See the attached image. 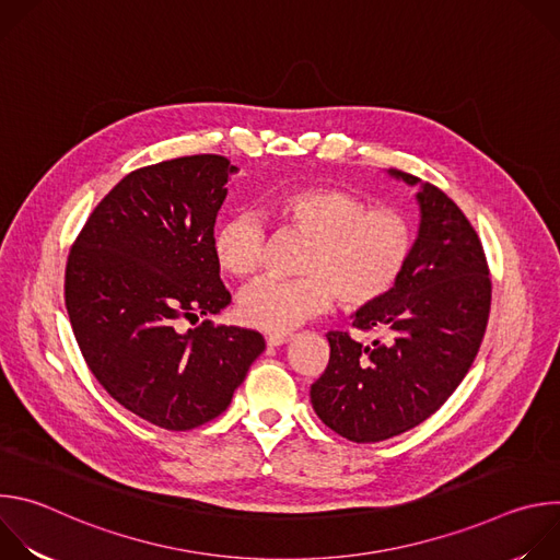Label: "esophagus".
I'll return each instance as SVG.
<instances>
[{"mask_svg": "<svg viewBox=\"0 0 560 560\" xmlns=\"http://www.w3.org/2000/svg\"><path fill=\"white\" fill-rule=\"evenodd\" d=\"M292 339V335H288V332H275V335H268V346L270 348H277V346H283V343H288Z\"/></svg>", "mask_w": 560, "mask_h": 560, "instance_id": "1", "label": "esophagus"}]
</instances>
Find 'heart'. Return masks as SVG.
<instances>
[{
	"label": "heart",
	"mask_w": 560,
	"mask_h": 560,
	"mask_svg": "<svg viewBox=\"0 0 560 560\" xmlns=\"http://www.w3.org/2000/svg\"><path fill=\"white\" fill-rule=\"evenodd\" d=\"M270 219L307 238L299 279H259L242 290L236 314L246 326L288 332L324 312L332 299L359 310L387 296L404 277L415 228L392 208H368L348 190L310 186L268 201ZM266 230L255 214H234L214 234V257L223 272L248 279L264 257Z\"/></svg>",
	"instance_id": "obj_1"
}]
</instances>
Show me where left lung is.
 <instances>
[{
  "label": "left lung",
  "instance_id": "8db88e82",
  "mask_svg": "<svg viewBox=\"0 0 560 560\" xmlns=\"http://www.w3.org/2000/svg\"><path fill=\"white\" fill-rule=\"evenodd\" d=\"M408 186L421 179L389 171ZM419 236L396 288L359 307L352 326L383 341L328 332L330 361L310 387V401L330 430L354 443L404 434L432 417L481 348L492 281L478 234L436 186L421 184Z\"/></svg>",
  "mask_w": 560,
  "mask_h": 560
}]
</instances>
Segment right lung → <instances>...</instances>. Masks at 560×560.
<instances>
[{
    "label": "right lung",
    "instance_id": "obj_1",
    "mask_svg": "<svg viewBox=\"0 0 560 560\" xmlns=\"http://www.w3.org/2000/svg\"><path fill=\"white\" fill-rule=\"evenodd\" d=\"M236 171L221 154L139 168L100 201L68 255L66 307L91 372L117 404L164 430L219 417L266 350L246 328L179 330L230 303L214 221Z\"/></svg>",
    "mask_w": 560,
    "mask_h": 560
}]
</instances>
